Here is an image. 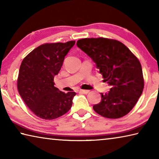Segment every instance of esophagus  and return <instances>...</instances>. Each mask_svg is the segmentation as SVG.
Instances as JSON below:
<instances>
[{
  "label": "esophagus",
  "instance_id": "34e87169",
  "mask_svg": "<svg viewBox=\"0 0 159 159\" xmlns=\"http://www.w3.org/2000/svg\"><path fill=\"white\" fill-rule=\"evenodd\" d=\"M79 92L80 93H83V94H88V93L90 92L89 90H80Z\"/></svg>",
  "mask_w": 159,
  "mask_h": 159
}]
</instances>
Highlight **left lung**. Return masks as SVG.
<instances>
[{
  "label": "left lung",
  "mask_w": 159,
  "mask_h": 159,
  "mask_svg": "<svg viewBox=\"0 0 159 159\" xmlns=\"http://www.w3.org/2000/svg\"><path fill=\"white\" fill-rule=\"evenodd\" d=\"M77 46L92 59L111 86L101 93L102 100L93 109L102 116L119 118L130 112L144 89L141 64L121 42L106 38L80 39Z\"/></svg>",
  "instance_id": "1"
}]
</instances>
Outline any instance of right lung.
<instances>
[{
    "label": "right lung",
    "instance_id": "add662e5",
    "mask_svg": "<svg viewBox=\"0 0 159 159\" xmlns=\"http://www.w3.org/2000/svg\"><path fill=\"white\" fill-rule=\"evenodd\" d=\"M75 42L43 44L21 61L17 89L26 105L38 117L55 119L71 109L76 93L61 92L55 87L53 80Z\"/></svg>",
    "mask_w": 159,
    "mask_h": 159
}]
</instances>
